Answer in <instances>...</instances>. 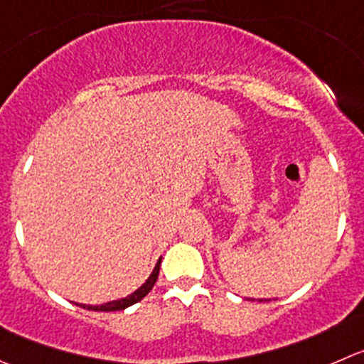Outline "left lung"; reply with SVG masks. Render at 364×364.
<instances>
[{
	"label": "left lung",
	"mask_w": 364,
	"mask_h": 364,
	"mask_svg": "<svg viewBox=\"0 0 364 364\" xmlns=\"http://www.w3.org/2000/svg\"><path fill=\"white\" fill-rule=\"evenodd\" d=\"M257 301H259V302H263V299H257Z\"/></svg>",
	"instance_id": "obj_1"
}]
</instances>
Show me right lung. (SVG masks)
Returning <instances> with one entry per match:
<instances>
[{
	"label": "right lung",
	"instance_id": "right-lung-1",
	"mask_svg": "<svg viewBox=\"0 0 364 364\" xmlns=\"http://www.w3.org/2000/svg\"><path fill=\"white\" fill-rule=\"evenodd\" d=\"M160 264H161V257L156 261V264H154L153 272H151V276L146 279V283H144L140 288H136V290L133 291V294H129L128 297L117 299V301H110L107 302V304H100V306H87V304H76V306H80V308L83 309H92V311H121V309L129 308V306L142 301V299L153 290L154 283H156L158 279V274H160Z\"/></svg>",
	"mask_w": 364,
	"mask_h": 364
}]
</instances>
